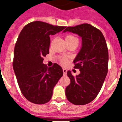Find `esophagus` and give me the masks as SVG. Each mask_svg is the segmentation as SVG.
Segmentation results:
<instances>
[{"label": "esophagus", "instance_id": "1", "mask_svg": "<svg viewBox=\"0 0 122 122\" xmlns=\"http://www.w3.org/2000/svg\"><path fill=\"white\" fill-rule=\"evenodd\" d=\"M63 73L64 75H66V73H67V70L66 68H63Z\"/></svg>", "mask_w": 122, "mask_h": 122}]
</instances>
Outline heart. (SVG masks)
<instances>
[{"label": "heart", "instance_id": "heart-1", "mask_svg": "<svg viewBox=\"0 0 122 122\" xmlns=\"http://www.w3.org/2000/svg\"><path fill=\"white\" fill-rule=\"evenodd\" d=\"M65 41L68 45V44H71L73 42H78V39L73 35L68 34L65 37ZM61 61L63 64H66L68 61V58L67 57H62L61 59Z\"/></svg>", "mask_w": 122, "mask_h": 122}]
</instances>
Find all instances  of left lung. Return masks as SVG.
<instances>
[{"mask_svg":"<svg viewBox=\"0 0 122 122\" xmlns=\"http://www.w3.org/2000/svg\"><path fill=\"white\" fill-rule=\"evenodd\" d=\"M63 31L76 33L82 39V47L73 61L74 68L80 73L74 76L68 71L70 83L65 91L66 98L75 105L88 104L98 95L108 73L106 40L102 32L90 24L68 26Z\"/></svg>","mask_w":122,"mask_h":122,"instance_id":"1","label":"left lung"}]
</instances>
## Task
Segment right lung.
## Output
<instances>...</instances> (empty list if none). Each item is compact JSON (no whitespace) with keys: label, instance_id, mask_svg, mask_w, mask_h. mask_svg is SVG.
I'll return each instance as SVG.
<instances>
[{"label":"right lung","instance_id":"1","mask_svg":"<svg viewBox=\"0 0 122 122\" xmlns=\"http://www.w3.org/2000/svg\"><path fill=\"white\" fill-rule=\"evenodd\" d=\"M66 28L45 22H31L25 26L18 36L14 50L12 66L21 92L32 103L43 104L49 102L63 69L54 63L47 68L43 57L49 53V35Z\"/></svg>","mask_w":122,"mask_h":122}]
</instances>
